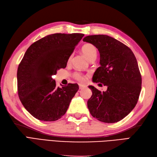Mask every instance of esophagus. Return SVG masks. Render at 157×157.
Segmentation results:
<instances>
[{"mask_svg": "<svg viewBox=\"0 0 157 157\" xmlns=\"http://www.w3.org/2000/svg\"><path fill=\"white\" fill-rule=\"evenodd\" d=\"M79 89L80 90H82V89L83 88V87H85V86L84 85H82V84H79Z\"/></svg>", "mask_w": 157, "mask_h": 157, "instance_id": "obj_1", "label": "esophagus"}]
</instances>
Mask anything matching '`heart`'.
Returning <instances> with one entry per match:
<instances>
[{
  "label": "heart",
  "instance_id": "1",
  "mask_svg": "<svg viewBox=\"0 0 157 157\" xmlns=\"http://www.w3.org/2000/svg\"><path fill=\"white\" fill-rule=\"evenodd\" d=\"M82 52L87 58V59L90 61L96 58L97 55V49L95 46L91 44V43H86L82 47ZM72 57L73 56L71 55L68 59V62H70L71 61ZM74 77L78 81L82 82L85 80V78L83 77V75L79 74V73H75L74 74Z\"/></svg>",
  "mask_w": 157,
  "mask_h": 157
}]
</instances>
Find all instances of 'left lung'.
<instances>
[{"mask_svg": "<svg viewBox=\"0 0 157 157\" xmlns=\"http://www.w3.org/2000/svg\"><path fill=\"white\" fill-rule=\"evenodd\" d=\"M83 41L94 45L100 53V67L94 73L93 82L108 87L101 92L88 86L92 95L87 108L101 122H117L133 110L139 98L142 78L136 57L128 47L110 36L89 35Z\"/></svg>", "mask_w": 157, "mask_h": 157, "instance_id": "8db88e82", "label": "left lung"}]
</instances>
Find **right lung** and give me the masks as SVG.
Segmentation results:
<instances>
[{"mask_svg":"<svg viewBox=\"0 0 157 157\" xmlns=\"http://www.w3.org/2000/svg\"><path fill=\"white\" fill-rule=\"evenodd\" d=\"M84 36L82 33L49 35L29 47L17 70L18 95L30 114L41 121L61 118L79 86L57 87L52 76L66 67L69 57Z\"/></svg>","mask_w":157,"mask_h":157,"instance_id":"right-lung-1","label":"right lung"}]
</instances>
